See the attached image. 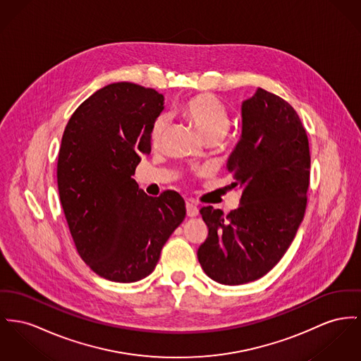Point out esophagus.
Returning a JSON list of instances; mask_svg holds the SVG:
<instances>
[{"label":"esophagus","instance_id":"esophagus-1","mask_svg":"<svg viewBox=\"0 0 361 361\" xmlns=\"http://www.w3.org/2000/svg\"><path fill=\"white\" fill-rule=\"evenodd\" d=\"M186 214L188 216L194 217L198 215V208L192 204V201L186 202Z\"/></svg>","mask_w":361,"mask_h":361}]
</instances>
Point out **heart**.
I'll return each instance as SVG.
<instances>
[{
  "instance_id": "heart-1",
  "label": "heart",
  "mask_w": 361,
  "mask_h": 361,
  "mask_svg": "<svg viewBox=\"0 0 361 361\" xmlns=\"http://www.w3.org/2000/svg\"><path fill=\"white\" fill-rule=\"evenodd\" d=\"M180 114L192 121L205 140H220L230 127V115L226 105L212 94H197L185 99L180 106ZM166 116H159L150 128V142L157 145L167 128Z\"/></svg>"
}]
</instances>
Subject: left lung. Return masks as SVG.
I'll list each match as a JSON object with an SVG mask.
<instances>
[{"label": "left lung", "mask_w": 361, "mask_h": 361, "mask_svg": "<svg viewBox=\"0 0 361 361\" xmlns=\"http://www.w3.org/2000/svg\"><path fill=\"white\" fill-rule=\"evenodd\" d=\"M311 154L294 108L264 89L242 102V135L227 169L242 190L228 215L202 207L208 237L197 250L205 274L223 285L264 276L283 257L304 219Z\"/></svg>", "instance_id": "8db88e82"}]
</instances>
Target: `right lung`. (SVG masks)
Masks as SVG:
<instances>
[{"label":"right lung","instance_id":"obj_1","mask_svg":"<svg viewBox=\"0 0 361 361\" xmlns=\"http://www.w3.org/2000/svg\"><path fill=\"white\" fill-rule=\"evenodd\" d=\"M163 109L156 90L112 83L76 108L61 138L57 186L73 243L82 260L112 282L147 276L186 216L179 192L150 197L133 179Z\"/></svg>","mask_w":361,"mask_h":361}]
</instances>
